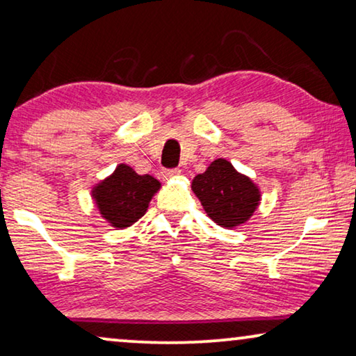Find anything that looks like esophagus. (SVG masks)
Here are the masks:
<instances>
[{"label": "esophagus", "instance_id": "1", "mask_svg": "<svg viewBox=\"0 0 356 356\" xmlns=\"http://www.w3.org/2000/svg\"><path fill=\"white\" fill-rule=\"evenodd\" d=\"M180 174V171L179 169H163V172H161V176H163V179H172V177H176V176H179Z\"/></svg>", "mask_w": 356, "mask_h": 356}]
</instances>
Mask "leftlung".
Returning a JSON list of instances; mask_svg holds the SVG:
<instances>
[{"instance_id":"8db88e82","label":"left lung","mask_w":356,"mask_h":356,"mask_svg":"<svg viewBox=\"0 0 356 356\" xmlns=\"http://www.w3.org/2000/svg\"><path fill=\"white\" fill-rule=\"evenodd\" d=\"M192 190L206 214L225 229H235L248 222L261 201L257 185L224 158H217L203 174H198Z\"/></svg>"}]
</instances>
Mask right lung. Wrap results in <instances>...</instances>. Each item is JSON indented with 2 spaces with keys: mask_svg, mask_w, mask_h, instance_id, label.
Masks as SVG:
<instances>
[{
  "mask_svg": "<svg viewBox=\"0 0 356 356\" xmlns=\"http://www.w3.org/2000/svg\"><path fill=\"white\" fill-rule=\"evenodd\" d=\"M161 184L155 177L140 176L127 164H118L113 174L92 188L100 216L115 229H126L147 212Z\"/></svg>",
  "mask_w": 356,
  "mask_h": 356,
  "instance_id": "right-lung-1",
  "label": "right lung"
}]
</instances>
